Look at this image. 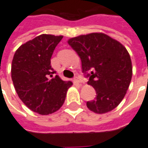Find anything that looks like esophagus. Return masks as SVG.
<instances>
[{
    "instance_id": "1",
    "label": "esophagus",
    "mask_w": 148,
    "mask_h": 148,
    "mask_svg": "<svg viewBox=\"0 0 148 148\" xmlns=\"http://www.w3.org/2000/svg\"><path fill=\"white\" fill-rule=\"evenodd\" d=\"M74 81L76 82V83H82V78L80 76H76V77H74Z\"/></svg>"
}]
</instances>
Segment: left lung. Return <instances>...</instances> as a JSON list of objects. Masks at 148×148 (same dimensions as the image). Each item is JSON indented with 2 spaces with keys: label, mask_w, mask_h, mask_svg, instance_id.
Instances as JSON below:
<instances>
[{
  "label": "left lung",
  "mask_w": 148,
  "mask_h": 148,
  "mask_svg": "<svg viewBox=\"0 0 148 148\" xmlns=\"http://www.w3.org/2000/svg\"><path fill=\"white\" fill-rule=\"evenodd\" d=\"M82 61L87 84L96 91L95 99L86 103L90 110L105 114L123 99L132 77V60L120 42L102 33L80 35L68 40ZM89 74H88V72Z\"/></svg>",
  "instance_id": "1"
}]
</instances>
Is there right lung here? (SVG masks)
<instances>
[{
  "label": "right lung",
  "instance_id": "add662e5",
  "mask_svg": "<svg viewBox=\"0 0 148 148\" xmlns=\"http://www.w3.org/2000/svg\"><path fill=\"white\" fill-rule=\"evenodd\" d=\"M63 36L42 34L21 45L14 53L11 77L18 97L31 110L49 114L63 105L72 86L54 74L50 58Z\"/></svg>",
  "mask_w": 148,
  "mask_h": 148
}]
</instances>
